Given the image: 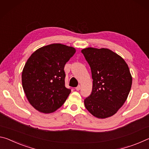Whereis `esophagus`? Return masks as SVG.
<instances>
[{"mask_svg":"<svg viewBox=\"0 0 149 149\" xmlns=\"http://www.w3.org/2000/svg\"><path fill=\"white\" fill-rule=\"evenodd\" d=\"M80 88H81V86H80V85H79V86H78L77 87H76V90L77 91H80Z\"/></svg>","mask_w":149,"mask_h":149,"instance_id":"1","label":"esophagus"}]
</instances>
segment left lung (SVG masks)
Wrapping results in <instances>:
<instances>
[{
    "label": "left lung",
    "instance_id": "8db88e82",
    "mask_svg": "<svg viewBox=\"0 0 149 149\" xmlns=\"http://www.w3.org/2000/svg\"><path fill=\"white\" fill-rule=\"evenodd\" d=\"M91 69L92 93L84 100V106L99 119L109 118L122 107L130 94L132 76L125 60L107 48L82 49Z\"/></svg>",
    "mask_w": 149,
    "mask_h": 149
}]
</instances>
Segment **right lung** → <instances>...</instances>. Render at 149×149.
<instances>
[{"mask_svg":"<svg viewBox=\"0 0 149 149\" xmlns=\"http://www.w3.org/2000/svg\"><path fill=\"white\" fill-rule=\"evenodd\" d=\"M75 52L72 47L52 43L38 49L27 60L22 83L29 103L36 110L51 113L64 104L71 92L65 87L64 67Z\"/></svg>","mask_w":149,"mask_h":149,"instance_id":"right-lung-1","label":"right lung"}]
</instances>
